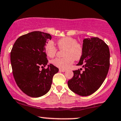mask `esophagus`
I'll return each instance as SVG.
<instances>
[{"label": "esophagus", "mask_w": 121, "mask_h": 121, "mask_svg": "<svg viewBox=\"0 0 121 121\" xmlns=\"http://www.w3.org/2000/svg\"><path fill=\"white\" fill-rule=\"evenodd\" d=\"M59 71L60 72H64L65 71V69H60Z\"/></svg>", "instance_id": "34e87169"}]
</instances>
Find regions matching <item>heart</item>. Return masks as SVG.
<instances>
[{"instance_id":"1","label":"heart","mask_w":121,"mask_h":121,"mask_svg":"<svg viewBox=\"0 0 121 121\" xmlns=\"http://www.w3.org/2000/svg\"><path fill=\"white\" fill-rule=\"evenodd\" d=\"M60 49H65L64 58H56L52 63L55 67L62 69H65L73 63L74 59L79 60L83 54V48L78 43L75 38L66 37L61 38L57 42ZM45 50L48 56L53 57L57 52V48L52 41H49L45 46Z\"/></svg>"}]
</instances>
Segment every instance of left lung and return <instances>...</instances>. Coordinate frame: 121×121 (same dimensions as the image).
I'll list each match as a JSON object with an SVG mask.
<instances>
[{"label": "left lung", "mask_w": 121, "mask_h": 121, "mask_svg": "<svg viewBox=\"0 0 121 121\" xmlns=\"http://www.w3.org/2000/svg\"><path fill=\"white\" fill-rule=\"evenodd\" d=\"M83 48V56L77 65H82L85 71H73V76L68 80V86L75 94L86 96L97 91L105 80L110 67V50L98 37L85 38Z\"/></svg>", "instance_id": "1"}]
</instances>
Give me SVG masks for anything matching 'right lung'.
<instances>
[{
	"label": "right lung",
	"mask_w": 121,
	"mask_h": 121,
	"mask_svg": "<svg viewBox=\"0 0 121 121\" xmlns=\"http://www.w3.org/2000/svg\"><path fill=\"white\" fill-rule=\"evenodd\" d=\"M49 34L33 31L19 37L10 53L13 73L16 83L30 97L43 96L49 91L53 77L58 68L48 63L45 46ZM42 68L40 69V68Z\"/></svg>",
	"instance_id": "add662e5"
}]
</instances>
